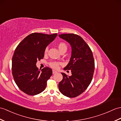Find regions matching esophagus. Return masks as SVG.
<instances>
[{"label":"esophagus","instance_id":"34e87169","mask_svg":"<svg viewBox=\"0 0 121 121\" xmlns=\"http://www.w3.org/2000/svg\"><path fill=\"white\" fill-rule=\"evenodd\" d=\"M57 73V72L56 71H55V70H54V69L52 70V74H53Z\"/></svg>","mask_w":121,"mask_h":121}]
</instances>
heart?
I'll return each mask as SVG.
<instances>
[{
	"mask_svg": "<svg viewBox=\"0 0 121 121\" xmlns=\"http://www.w3.org/2000/svg\"><path fill=\"white\" fill-rule=\"evenodd\" d=\"M58 48L59 49L60 51L61 52L62 51H63L64 50H66L67 49V46L64 43H63V42H61V43H59L58 44ZM48 47H46L45 49L44 53L45 54H47L48 52ZM61 64L60 62H56V61H52L50 62L49 63V65L50 67H52L53 69H58L59 65Z\"/></svg>",
	"mask_w": 121,
	"mask_h": 121,
	"instance_id": "obj_1",
	"label": "heart"
}]
</instances>
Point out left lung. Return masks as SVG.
I'll list each match as a JSON object with an SVG mask.
<instances>
[{"instance_id":"8db88e82","label":"left lung","mask_w":121,"mask_h":121,"mask_svg":"<svg viewBox=\"0 0 121 121\" xmlns=\"http://www.w3.org/2000/svg\"><path fill=\"white\" fill-rule=\"evenodd\" d=\"M59 36L66 41L72 47V55L64 70H70L71 76L61 73L63 79L59 83V89L63 95L70 98L79 96L91 82L95 63L90 48L79 35L68 33Z\"/></svg>"}]
</instances>
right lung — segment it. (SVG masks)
Wrapping results in <instances>:
<instances>
[{
  "instance_id": "add662e5",
  "label": "right lung",
  "mask_w": 121,
  "mask_h": 121,
  "mask_svg": "<svg viewBox=\"0 0 121 121\" xmlns=\"http://www.w3.org/2000/svg\"><path fill=\"white\" fill-rule=\"evenodd\" d=\"M57 35L32 33L16 48L12 57V75L17 86L25 93L35 95L45 89L47 81L52 74V69L46 67L41 72L36 63L43 58L46 47Z\"/></svg>"
}]
</instances>
